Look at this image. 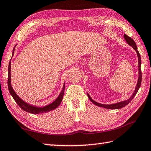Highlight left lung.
I'll return each mask as SVG.
<instances>
[{
    "mask_svg": "<svg viewBox=\"0 0 151 151\" xmlns=\"http://www.w3.org/2000/svg\"><path fill=\"white\" fill-rule=\"evenodd\" d=\"M124 39L126 40V42L128 43V45H129L130 46H132L133 48H134L135 52L137 53V58H138V68H139V72H138V79H137V82L136 84V86H135V88L134 90V91L133 92L132 95L129 97V98L124 100V101H122L120 102H117L116 103H113V104H102V103H97L96 101L91 98V96L89 95V93L87 92V95L88 98L90 100V101L92 102L93 104H95L97 106H99V107H103L105 109H119L122 107H124L125 106H126L128 103H130V101L133 99V98L136 95V93H137V91L139 89V88L141 86V79H142V74H141V56L139 53V51L137 50V47L136 46V44L134 42V40L132 39L131 37H129L127 36L126 34H124Z\"/></svg>",
    "mask_w": 151,
    "mask_h": 151,
    "instance_id": "8db88e82",
    "label": "left lung"
}]
</instances>
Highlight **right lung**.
Here are the masks:
<instances>
[{"mask_svg": "<svg viewBox=\"0 0 151 151\" xmlns=\"http://www.w3.org/2000/svg\"><path fill=\"white\" fill-rule=\"evenodd\" d=\"M17 45V44H16ZM16 45L14 46L12 51V58L13 57L14 54V50L15 48H16ZM11 61V60H10ZM10 61V63H9L8 65V90L10 91V95L12 96L15 101L17 103V104L19 106L21 109H22L23 111H25L27 113L34 114H41V113H45L47 112L51 111L54 110L56 108H57L59 105H60V103L62 101V99H63V95H64V90H65V82L63 85V88L61 91L60 93L59 94L58 97L56 98L54 101L50 103L48 105H46L45 106H43V107H39V106H36L34 105L29 104V103L25 102V101L20 98V97L17 96V94L15 92L14 90L13 89L12 86L11 84V61Z\"/></svg>", "mask_w": 151, "mask_h": 151, "instance_id": "1", "label": "right lung"}]
</instances>
